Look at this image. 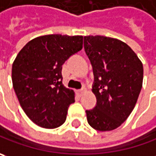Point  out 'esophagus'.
Masks as SVG:
<instances>
[{"label": "esophagus", "instance_id": "34e87169", "mask_svg": "<svg viewBox=\"0 0 156 156\" xmlns=\"http://www.w3.org/2000/svg\"><path fill=\"white\" fill-rule=\"evenodd\" d=\"M86 91V89H85V87H83L82 89H80V90H78V95H81L83 92H85V91Z\"/></svg>", "mask_w": 156, "mask_h": 156}]
</instances>
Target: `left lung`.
Masks as SVG:
<instances>
[{"mask_svg":"<svg viewBox=\"0 0 156 156\" xmlns=\"http://www.w3.org/2000/svg\"><path fill=\"white\" fill-rule=\"evenodd\" d=\"M91 61L97 105L86 111L89 125L98 131H111L121 125L133 110L143 81V65L127 44L104 36L84 37Z\"/></svg>","mask_w":156,"mask_h":156,"instance_id":"obj_1","label":"left lung"}]
</instances>
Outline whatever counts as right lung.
I'll return each mask as SVG.
<instances>
[{
	"instance_id": "add662e5",
	"label": "right lung",
	"mask_w": 156,
	"mask_h": 156,
	"mask_svg": "<svg viewBox=\"0 0 156 156\" xmlns=\"http://www.w3.org/2000/svg\"><path fill=\"white\" fill-rule=\"evenodd\" d=\"M82 48V36L46 35L30 40L17 54L12 65L13 87L35 124L53 129L65 123L75 92L62 83V65Z\"/></svg>"
}]
</instances>
